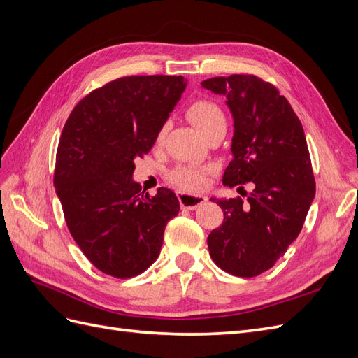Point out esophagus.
Returning <instances> with one entry per match:
<instances>
[{
  "label": "esophagus",
  "instance_id": "esophagus-1",
  "mask_svg": "<svg viewBox=\"0 0 358 358\" xmlns=\"http://www.w3.org/2000/svg\"><path fill=\"white\" fill-rule=\"evenodd\" d=\"M179 203L183 209L188 210H196L203 203L208 201V197L201 196V194H187V192H178Z\"/></svg>",
  "mask_w": 358,
  "mask_h": 358
}]
</instances>
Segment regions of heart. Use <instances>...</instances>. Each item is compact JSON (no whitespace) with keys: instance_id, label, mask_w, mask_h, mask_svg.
<instances>
[{"instance_id":"1","label":"heart","mask_w":358,"mask_h":358,"mask_svg":"<svg viewBox=\"0 0 358 358\" xmlns=\"http://www.w3.org/2000/svg\"><path fill=\"white\" fill-rule=\"evenodd\" d=\"M187 116L189 121L196 125L200 131L204 134L208 129H210L212 127H215L216 124L225 122V116L222 113V110L220 109L218 106L212 101H206V100H200L192 103L188 110H187ZM167 124L162 125V128L159 129L158 133V140H162L166 136L167 131ZM171 179L175 180L178 185L183 187V188H189V189H199L204 185L206 180V171L201 169H196V167H182L179 170H176L173 173Z\"/></svg>"}]
</instances>
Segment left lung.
<instances>
[{"mask_svg":"<svg viewBox=\"0 0 358 358\" xmlns=\"http://www.w3.org/2000/svg\"><path fill=\"white\" fill-rule=\"evenodd\" d=\"M201 86L225 96L233 116V159L222 183H254L248 201L210 199L222 208L224 222L208 237L209 252L225 272L252 278L297 239L315 197L305 131L285 96L257 76L212 78Z\"/></svg>","mask_w":358,"mask_h":358,"instance_id":"8db88e82","label":"left lung"}]
</instances>
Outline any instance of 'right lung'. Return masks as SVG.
<instances>
[{"mask_svg":"<svg viewBox=\"0 0 358 358\" xmlns=\"http://www.w3.org/2000/svg\"><path fill=\"white\" fill-rule=\"evenodd\" d=\"M187 88L182 76H128L92 91L70 113L59 138L55 183L76 243L103 273L137 276L159 255L179 213L169 188L154 197L133 179Z\"/></svg>","mask_w":358,"mask_h":358,"instance_id":"1","label":"right lung"}]
</instances>
